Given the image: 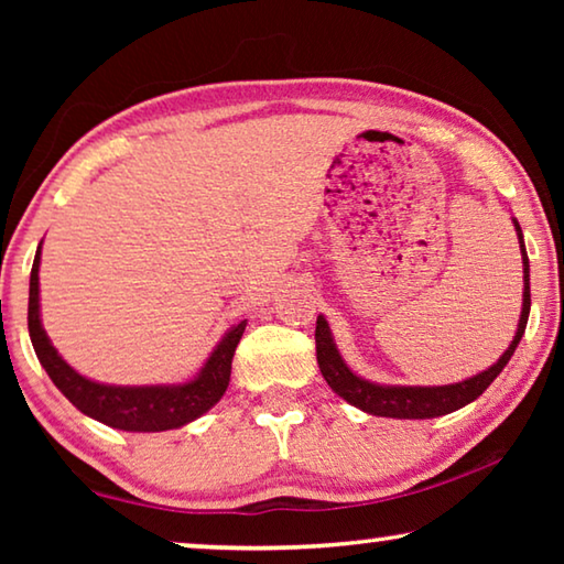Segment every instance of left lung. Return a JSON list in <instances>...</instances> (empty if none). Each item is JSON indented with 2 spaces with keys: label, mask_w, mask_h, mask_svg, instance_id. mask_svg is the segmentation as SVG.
Wrapping results in <instances>:
<instances>
[{
  "label": "left lung",
  "mask_w": 564,
  "mask_h": 564,
  "mask_svg": "<svg viewBox=\"0 0 564 564\" xmlns=\"http://www.w3.org/2000/svg\"><path fill=\"white\" fill-rule=\"evenodd\" d=\"M514 234L520 241V256H522V311L518 321V330L510 340L508 350L492 362L488 370L477 373L473 378H465L460 383L451 386H383L373 383V380L360 378L348 368V362L343 360L340 350L333 340V333L326 316H318L316 321V356L318 368L326 383L336 395H340L346 403L356 405L358 410L368 415L378 417H398V420H425V417H441L455 410L465 408L467 403L480 398L495 378L502 373V368L508 366L514 348L524 336V326H528L530 316V259L524 251V238L518 218H512Z\"/></svg>",
  "instance_id": "obj_1"
}]
</instances>
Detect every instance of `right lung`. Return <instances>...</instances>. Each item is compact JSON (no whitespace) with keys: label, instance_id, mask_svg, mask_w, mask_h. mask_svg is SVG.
<instances>
[{"label":"right lung","instance_id":"right-lung-1","mask_svg":"<svg viewBox=\"0 0 564 564\" xmlns=\"http://www.w3.org/2000/svg\"><path fill=\"white\" fill-rule=\"evenodd\" d=\"M40 263L42 243L36 248L32 275H30V338L36 358H40L46 376L62 390L69 403L99 423L127 433H161L176 431L196 417L208 413L224 398L228 380H231V360L238 340L246 330V321L228 328L216 343L212 356L206 358L202 370L184 383L164 386H109L76 373L59 350L52 346L42 326L40 311Z\"/></svg>","mask_w":564,"mask_h":564}]
</instances>
